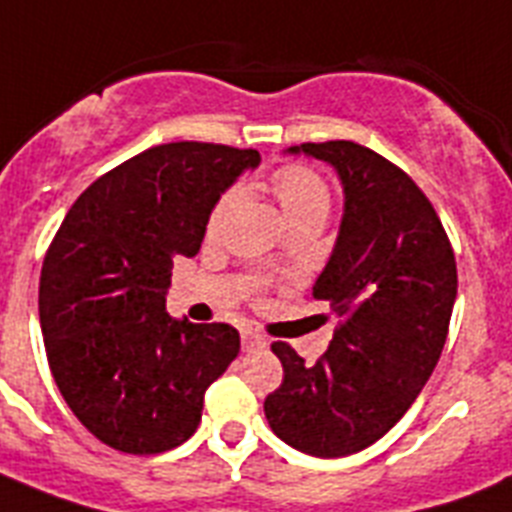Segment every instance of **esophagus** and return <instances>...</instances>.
<instances>
[{"instance_id":"1","label":"esophagus","mask_w":512,"mask_h":512,"mask_svg":"<svg viewBox=\"0 0 512 512\" xmlns=\"http://www.w3.org/2000/svg\"><path fill=\"white\" fill-rule=\"evenodd\" d=\"M242 348L247 350V353H252V350H262V348H268V340H265L260 332L244 330L242 332Z\"/></svg>"}]
</instances>
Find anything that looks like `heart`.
Returning a JSON list of instances; mask_svg holds the SVG:
<instances>
[{"mask_svg":"<svg viewBox=\"0 0 512 512\" xmlns=\"http://www.w3.org/2000/svg\"><path fill=\"white\" fill-rule=\"evenodd\" d=\"M270 193L275 195V201L281 206L283 216H286L288 226L299 224V221L309 219H327L330 213V188L327 182L317 175V172L306 167V164H283L270 175ZM237 193L226 190L219 195V201L213 203L211 213H208L206 231L208 234H219L224 226L226 216L234 208Z\"/></svg>","mask_w":512,"mask_h":512,"instance_id":"b5f03b06","label":"heart"}]
</instances>
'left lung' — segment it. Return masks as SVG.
I'll return each instance as SVG.
<instances>
[{"mask_svg":"<svg viewBox=\"0 0 512 512\" xmlns=\"http://www.w3.org/2000/svg\"><path fill=\"white\" fill-rule=\"evenodd\" d=\"M288 154L330 164L345 193L335 250L311 288L337 330L314 366L273 342L283 384L265 417L296 451L340 459L389 433L430 379L456 301V260L433 203L397 164L353 141Z\"/></svg>","mask_w":512,"mask_h":512,"instance_id":"1","label":"left lung"}]
</instances>
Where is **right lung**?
<instances>
[{
    "label": "right lung",
    "mask_w": 512,
    "mask_h": 512,
    "mask_svg": "<svg viewBox=\"0 0 512 512\" xmlns=\"http://www.w3.org/2000/svg\"><path fill=\"white\" fill-rule=\"evenodd\" d=\"M255 149L151 146L95 180L43 260L41 330L69 410L97 441L149 456L195 433L203 394L239 353L231 324L167 314L175 257L198 255L219 195Z\"/></svg>",
    "instance_id": "add662e5"
}]
</instances>
